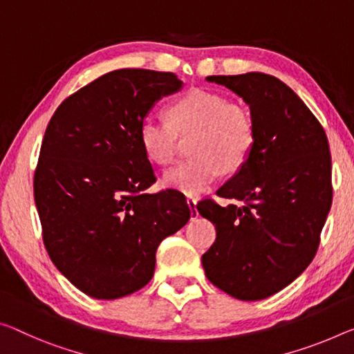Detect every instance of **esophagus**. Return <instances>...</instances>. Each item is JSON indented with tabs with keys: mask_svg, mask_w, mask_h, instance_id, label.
Instances as JSON below:
<instances>
[{
	"mask_svg": "<svg viewBox=\"0 0 354 354\" xmlns=\"http://www.w3.org/2000/svg\"><path fill=\"white\" fill-rule=\"evenodd\" d=\"M187 206L190 209V218L198 217V209H197V200L195 198H187Z\"/></svg>",
	"mask_w": 354,
	"mask_h": 354,
	"instance_id": "esophagus-1",
	"label": "esophagus"
}]
</instances>
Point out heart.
I'll return each instance as SVG.
<instances>
[{
	"label": "heart",
	"instance_id": "heart-1",
	"mask_svg": "<svg viewBox=\"0 0 354 354\" xmlns=\"http://www.w3.org/2000/svg\"><path fill=\"white\" fill-rule=\"evenodd\" d=\"M167 121L145 118L138 142L145 156L157 165L170 164L178 137H190L186 164L167 170L162 183L189 198L200 197L227 170H239L254 149L255 122L243 105L230 104L221 93L192 89L167 110Z\"/></svg>",
	"mask_w": 354,
	"mask_h": 354
}]
</instances>
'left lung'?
Listing matches in <instances>:
<instances>
[{
  "instance_id": "8db88e82",
  "label": "left lung",
  "mask_w": 354,
  "mask_h": 354,
  "mask_svg": "<svg viewBox=\"0 0 354 354\" xmlns=\"http://www.w3.org/2000/svg\"><path fill=\"white\" fill-rule=\"evenodd\" d=\"M206 80L249 105L255 145L217 190L241 206L197 205L217 233L201 263L217 288L241 301H260L299 277L317 254L333 201L328 138L298 94L276 77L248 72Z\"/></svg>"
}]
</instances>
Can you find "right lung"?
Wrapping results in <instances>:
<instances>
[{
  "instance_id": "1",
  "label": "right lung",
  "mask_w": 354,
  "mask_h": 354,
  "mask_svg": "<svg viewBox=\"0 0 354 354\" xmlns=\"http://www.w3.org/2000/svg\"><path fill=\"white\" fill-rule=\"evenodd\" d=\"M183 85L171 72L113 71L67 97L48 122L35 173L44 244L91 298L143 288L162 239L190 218L176 190L148 192L156 176L138 142L157 100Z\"/></svg>"
}]
</instances>
